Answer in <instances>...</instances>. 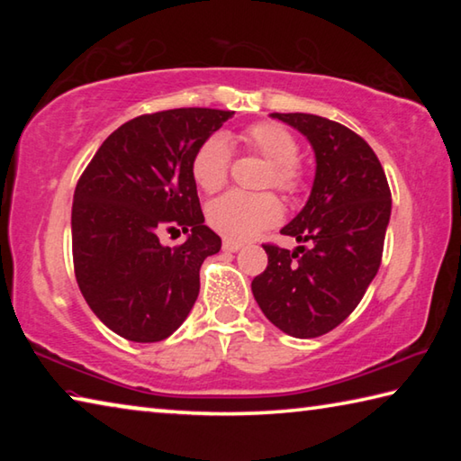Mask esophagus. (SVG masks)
Wrapping results in <instances>:
<instances>
[{"label": "esophagus", "instance_id": "obj_1", "mask_svg": "<svg viewBox=\"0 0 461 461\" xmlns=\"http://www.w3.org/2000/svg\"><path fill=\"white\" fill-rule=\"evenodd\" d=\"M241 248V241H233V240H223V249L225 252H238Z\"/></svg>", "mask_w": 461, "mask_h": 461}]
</instances>
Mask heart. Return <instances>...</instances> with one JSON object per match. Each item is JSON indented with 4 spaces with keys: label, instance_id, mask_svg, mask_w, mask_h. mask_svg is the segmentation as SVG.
Returning <instances> with one entry per match:
<instances>
[{
    "label": "heart",
    "instance_id": "obj_1",
    "mask_svg": "<svg viewBox=\"0 0 461 461\" xmlns=\"http://www.w3.org/2000/svg\"><path fill=\"white\" fill-rule=\"evenodd\" d=\"M249 150L270 162L267 185L294 194L305 183V170L296 160L299 144L285 126L275 122H260L241 134ZM231 165L230 140L221 131L207 136L191 158V176L205 193L220 191ZM283 217V205L272 193L230 191L215 199L207 209L212 228L230 240H248L270 228Z\"/></svg>",
    "mask_w": 461,
    "mask_h": 461
}]
</instances>
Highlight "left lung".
Here are the masks:
<instances>
[{"instance_id": "obj_1", "label": "left lung", "mask_w": 461, "mask_h": 461, "mask_svg": "<svg viewBox=\"0 0 461 461\" xmlns=\"http://www.w3.org/2000/svg\"><path fill=\"white\" fill-rule=\"evenodd\" d=\"M270 115L309 140L317 168L305 207L280 230L307 246L264 244L268 267L252 293L280 331L319 338L348 319L376 276L393 199L378 156L356 131L313 113Z\"/></svg>"}]
</instances>
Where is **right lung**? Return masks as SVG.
<instances>
[{
  "label": "right lung",
  "instance_id": "obj_1",
  "mask_svg": "<svg viewBox=\"0 0 461 461\" xmlns=\"http://www.w3.org/2000/svg\"><path fill=\"white\" fill-rule=\"evenodd\" d=\"M231 115L209 107L140 115L99 146L77 183V285L99 321L122 338L167 339L197 301L199 268L220 252L221 238L203 225L191 158ZM165 230H183L187 240L165 247Z\"/></svg>",
  "mask_w": 461,
  "mask_h": 461
}]
</instances>
